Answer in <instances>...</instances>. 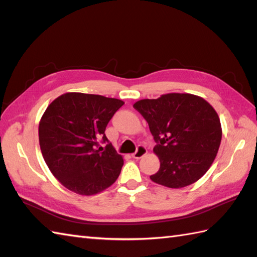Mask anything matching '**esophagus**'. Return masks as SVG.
<instances>
[{
	"instance_id": "34e87169",
	"label": "esophagus",
	"mask_w": 257,
	"mask_h": 257,
	"mask_svg": "<svg viewBox=\"0 0 257 257\" xmlns=\"http://www.w3.org/2000/svg\"><path fill=\"white\" fill-rule=\"evenodd\" d=\"M146 152H148V151H146V148L144 145H139L138 149H136L135 153L132 154V158L139 160L141 158H143V156L146 154Z\"/></svg>"
}]
</instances>
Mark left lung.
<instances>
[{"label": "left lung", "instance_id": "left-lung-1", "mask_svg": "<svg viewBox=\"0 0 257 257\" xmlns=\"http://www.w3.org/2000/svg\"><path fill=\"white\" fill-rule=\"evenodd\" d=\"M149 123L161 165L150 179L181 188L198 181L216 158L222 127L215 109L205 99L187 93L164 94L134 104Z\"/></svg>", "mask_w": 257, "mask_h": 257}]
</instances>
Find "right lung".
<instances>
[{"label":"right lung","mask_w":257,"mask_h":257,"mask_svg":"<svg viewBox=\"0 0 257 257\" xmlns=\"http://www.w3.org/2000/svg\"><path fill=\"white\" fill-rule=\"evenodd\" d=\"M123 104L117 98L73 92L45 109L39 125L42 155L67 190L94 195L117 180L124 162L108 142L105 128ZM99 143H107L106 149Z\"/></svg>","instance_id":"add662e5"}]
</instances>
